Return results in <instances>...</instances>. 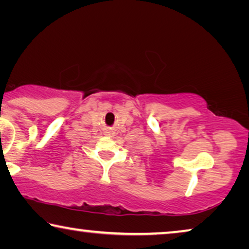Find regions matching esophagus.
I'll return each instance as SVG.
<instances>
[{"label": "esophagus", "instance_id": "34e87169", "mask_svg": "<svg viewBox=\"0 0 249 249\" xmlns=\"http://www.w3.org/2000/svg\"><path fill=\"white\" fill-rule=\"evenodd\" d=\"M105 135H107V136H113V135H114V134H113L112 132H109V130H108V132H105Z\"/></svg>", "mask_w": 249, "mask_h": 249}]
</instances>
